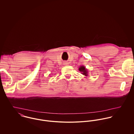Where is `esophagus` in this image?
I'll return each instance as SVG.
<instances>
[{"mask_svg":"<svg viewBox=\"0 0 134 134\" xmlns=\"http://www.w3.org/2000/svg\"><path fill=\"white\" fill-rule=\"evenodd\" d=\"M65 64V65H66V64H66V63H65V64Z\"/></svg>","mask_w":134,"mask_h":134,"instance_id":"esophagus-1","label":"esophagus"}]
</instances>
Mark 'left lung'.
<instances>
[{
    "label": "left lung",
    "mask_w": 134,
    "mask_h": 134,
    "mask_svg": "<svg viewBox=\"0 0 134 134\" xmlns=\"http://www.w3.org/2000/svg\"><path fill=\"white\" fill-rule=\"evenodd\" d=\"M78 70H79V71L81 72V73L82 75H85L86 76H88L89 72H88V69H87L85 66H83V65L80 66V67L78 69Z\"/></svg>",
    "instance_id": "left-lung-1"
}]
</instances>
